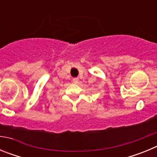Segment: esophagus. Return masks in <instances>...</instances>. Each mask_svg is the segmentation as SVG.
<instances>
[{"mask_svg": "<svg viewBox=\"0 0 157 157\" xmlns=\"http://www.w3.org/2000/svg\"><path fill=\"white\" fill-rule=\"evenodd\" d=\"M78 78H74L73 79H72V81H73V82L75 83V84H77V83H78Z\"/></svg>", "mask_w": 157, "mask_h": 157, "instance_id": "esophagus-1", "label": "esophagus"}]
</instances>
